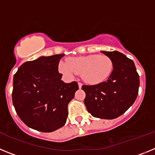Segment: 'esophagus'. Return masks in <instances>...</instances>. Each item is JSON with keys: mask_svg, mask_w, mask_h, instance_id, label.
<instances>
[{"mask_svg": "<svg viewBox=\"0 0 155 155\" xmlns=\"http://www.w3.org/2000/svg\"><path fill=\"white\" fill-rule=\"evenodd\" d=\"M78 87H79V88H81V87H82V84L81 83H80V82H78Z\"/></svg>", "mask_w": 155, "mask_h": 155, "instance_id": "obj_1", "label": "esophagus"}]
</instances>
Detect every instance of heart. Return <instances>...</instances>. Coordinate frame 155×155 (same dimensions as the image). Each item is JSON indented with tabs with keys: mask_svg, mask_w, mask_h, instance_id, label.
<instances>
[{
	"mask_svg": "<svg viewBox=\"0 0 155 155\" xmlns=\"http://www.w3.org/2000/svg\"><path fill=\"white\" fill-rule=\"evenodd\" d=\"M113 69L111 59L105 55H87L71 57L68 63L61 61L58 65L60 73L68 78H73L81 74L82 80L88 84H98L110 76Z\"/></svg>",
	"mask_w": 155,
	"mask_h": 155,
	"instance_id": "b5f03b06",
	"label": "heart"
}]
</instances>
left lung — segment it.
Listing matches in <instances>:
<instances>
[{
    "mask_svg": "<svg viewBox=\"0 0 155 155\" xmlns=\"http://www.w3.org/2000/svg\"><path fill=\"white\" fill-rule=\"evenodd\" d=\"M109 57L113 70L107 81L94 85H83L84 105L96 118L113 120L124 114L135 102L140 78L134 61L118 51H101Z\"/></svg>",
    "mask_w": 155,
    "mask_h": 155,
    "instance_id": "8db88e82",
    "label": "left lung"
}]
</instances>
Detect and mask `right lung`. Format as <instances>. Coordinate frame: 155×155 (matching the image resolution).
<instances>
[{"label": "right lung", "mask_w": 155, "mask_h": 155, "mask_svg": "<svg viewBox=\"0 0 155 155\" xmlns=\"http://www.w3.org/2000/svg\"><path fill=\"white\" fill-rule=\"evenodd\" d=\"M64 56H42L27 61L14 75V107L23 123L35 130L50 133L64 127L68 103L78 90L76 81L61 80L58 65Z\"/></svg>", "instance_id": "1"}]
</instances>
